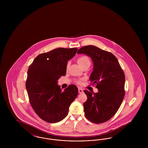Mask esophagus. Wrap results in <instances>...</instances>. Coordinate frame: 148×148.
Listing matches in <instances>:
<instances>
[{"instance_id": "esophagus-1", "label": "esophagus", "mask_w": 148, "mask_h": 148, "mask_svg": "<svg viewBox=\"0 0 148 148\" xmlns=\"http://www.w3.org/2000/svg\"><path fill=\"white\" fill-rule=\"evenodd\" d=\"M78 92H79V93L81 94V93H82L83 92V90L82 88H78Z\"/></svg>"}]
</instances>
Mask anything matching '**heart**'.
<instances>
[{
	"mask_svg": "<svg viewBox=\"0 0 148 148\" xmlns=\"http://www.w3.org/2000/svg\"><path fill=\"white\" fill-rule=\"evenodd\" d=\"M77 62L78 64L82 68L85 65L88 64H90V60H89V58L87 56H80L77 58ZM68 66H69V64H68L66 65L67 68H68ZM76 83L78 84H81V80H77Z\"/></svg>",
	"mask_w": 148,
	"mask_h": 148,
	"instance_id": "heart-1",
	"label": "heart"
}]
</instances>
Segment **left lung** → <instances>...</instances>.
I'll use <instances>...</instances> for the list:
<instances>
[{
    "mask_svg": "<svg viewBox=\"0 0 148 148\" xmlns=\"http://www.w3.org/2000/svg\"><path fill=\"white\" fill-rule=\"evenodd\" d=\"M77 54L92 58L94 69L90 77L98 92L84 90L87 100L84 103L85 117L96 124L110 119L118 110L125 95V74L117 58L110 52L93 45L84 46Z\"/></svg>",
    "mask_w": 148,
    "mask_h": 148,
    "instance_id": "1",
    "label": "left lung"
}]
</instances>
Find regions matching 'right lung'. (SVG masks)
I'll return each mask as SVG.
<instances>
[{
  "instance_id": "add662e5",
  "label": "right lung",
  "mask_w": 148,
  "mask_h": 148,
  "mask_svg": "<svg viewBox=\"0 0 148 148\" xmlns=\"http://www.w3.org/2000/svg\"><path fill=\"white\" fill-rule=\"evenodd\" d=\"M77 48H59L36 56L29 67L26 89L30 105L38 116L50 123H58L68 115L71 103L77 98V86L69 85L62 91L58 80L65 75L68 60Z\"/></svg>"
}]
</instances>
